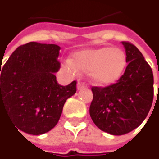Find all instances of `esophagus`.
<instances>
[{"mask_svg":"<svg viewBox=\"0 0 159 159\" xmlns=\"http://www.w3.org/2000/svg\"><path fill=\"white\" fill-rule=\"evenodd\" d=\"M85 83H83V82H78V85H77V89H78V90H80V89H84L85 88Z\"/></svg>","mask_w":159,"mask_h":159,"instance_id":"1","label":"esophagus"}]
</instances>
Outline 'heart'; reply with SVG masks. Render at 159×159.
<instances>
[{
    "label": "heart",
    "mask_w": 159,
    "mask_h": 159,
    "mask_svg": "<svg viewBox=\"0 0 159 159\" xmlns=\"http://www.w3.org/2000/svg\"><path fill=\"white\" fill-rule=\"evenodd\" d=\"M127 55L120 48L102 47L82 50L76 52L71 63L67 68L75 69L83 73H89L91 81L98 86H108L116 83L125 72Z\"/></svg>",
    "instance_id": "b5f03b06"
}]
</instances>
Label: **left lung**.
<instances>
[{"instance_id":"8db88e82","label":"left lung","mask_w":159,"mask_h":159,"mask_svg":"<svg viewBox=\"0 0 159 159\" xmlns=\"http://www.w3.org/2000/svg\"><path fill=\"white\" fill-rule=\"evenodd\" d=\"M125 47L128 66L117 83L92 87L93 99L89 115L100 130L120 136L137 129L147 118L152 106L154 78L152 70L139 51L129 41Z\"/></svg>"}]
</instances>
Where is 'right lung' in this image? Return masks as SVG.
Listing matches in <instances>:
<instances>
[{
  "label": "right lung",
  "mask_w": 159,
  "mask_h": 159,
  "mask_svg": "<svg viewBox=\"0 0 159 159\" xmlns=\"http://www.w3.org/2000/svg\"><path fill=\"white\" fill-rule=\"evenodd\" d=\"M60 50L56 44L31 41L18 47L0 67V108H5L18 129L30 135L52 129L64 103L76 93V80L67 86L57 82Z\"/></svg>",
  "instance_id": "1"
}]
</instances>
